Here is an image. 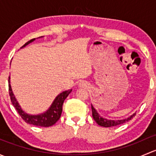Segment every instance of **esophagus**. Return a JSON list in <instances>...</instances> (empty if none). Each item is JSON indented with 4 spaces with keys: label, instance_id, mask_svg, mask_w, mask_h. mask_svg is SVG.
<instances>
[{
    "label": "esophagus",
    "instance_id": "obj_1",
    "mask_svg": "<svg viewBox=\"0 0 156 156\" xmlns=\"http://www.w3.org/2000/svg\"><path fill=\"white\" fill-rule=\"evenodd\" d=\"M79 86L82 87H87V84L86 82H84V81H81V82L79 83Z\"/></svg>",
    "mask_w": 156,
    "mask_h": 156
}]
</instances>
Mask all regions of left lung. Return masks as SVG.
Instances as JSON below:
<instances>
[{
    "label": "left lung",
    "mask_w": 156,
    "mask_h": 156,
    "mask_svg": "<svg viewBox=\"0 0 156 156\" xmlns=\"http://www.w3.org/2000/svg\"><path fill=\"white\" fill-rule=\"evenodd\" d=\"M91 108H92V115L94 118V121L98 124L99 125L102 127H113V126H117V125H122V124L125 123V122L130 121L133 116H135L136 113H133L132 115H130V117L127 118L125 119H122V120H108V119H104V118L101 117L100 115V114H98V112H97V110L94 108V106L91 104Z\"/></svg>",
    "instance_id": "left-lung-1"
}]
</instances>
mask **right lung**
<instances>
[{
    "instance_id": "add662e5",
    "label": "right lung",
    "mask_w": 156,
    "mask_h": 156,
    "mask_svg": "<svg viewBox=\"0 0 156 156\" xmlns=\"http://www.w3.org/2000/svg\"><path fill=\"white\" fill-rule=\"evenodd\" d=\"M35 40L34 38L31 39L26 42L22 48L26 47L29 44L31 43L32 41ZM10 76H9V94L10 97V100L12 102V106L15 107L16 111L18 112L19 115L21 116L22 119L25 121L27 124L30 125H35V126H40V127H50L54 125L56 122L60 118L61 114H62V104L64 103V100L66 99L69 94L72 92V90H68L63 91L62 93L59 94L57 97L55 98L53 100V103L51 104L50 107L45 112L41 113L39 115H29L28 113L25 112L23 109H22L21 106L19 104L18 101L16 99L15 96H14L13 93H12V88H11L10 81Z\"/></svg>"
}]
</instances>
